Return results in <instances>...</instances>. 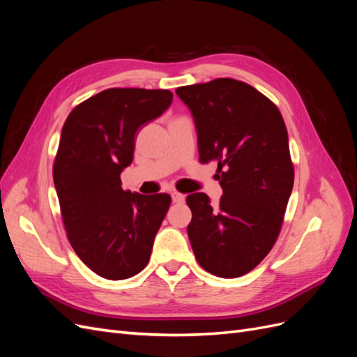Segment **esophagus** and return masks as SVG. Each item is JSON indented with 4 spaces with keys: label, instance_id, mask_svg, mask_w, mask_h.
<instances>
[{
    "label": "esophagus",
    "instance_id": "34e87169",
    "mask_svg": "<svg viewBox=\"0 0 357 357\" xmlns=\"http://www.w3.org/2000/svg\"><path fill=\"white\" fill-rule=\"evenodd\" d=\"M171 198H172V202H176V204L185 202V195H183V193H178V192H172Z\"/></svg>",
    "mask_w": 357,
    "mask_h": 357
}]
</instances>
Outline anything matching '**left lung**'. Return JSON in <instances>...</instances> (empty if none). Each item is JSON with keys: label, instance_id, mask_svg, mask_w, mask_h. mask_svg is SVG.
Returning <instances> with one entry per match:
<instances>
[{"label": "left lung", "instance_id": "1", "mask_svg": "<svg viewBox=\"0 0 357 357\" xmlns=\"http://www.w3.org/2000/svg\"><path fill=\"white\" fill-rule=\"evenodd\" d=\"M176 93L195 122L199 162H218L223 189L218 205L202 192L188 197L192 250L210 274L241 277L277 241L294 188L284 121L265 95L234 79L181 86Z\"/></svg>", "mask_w": 357, "mask_h": 357}]
</instances>
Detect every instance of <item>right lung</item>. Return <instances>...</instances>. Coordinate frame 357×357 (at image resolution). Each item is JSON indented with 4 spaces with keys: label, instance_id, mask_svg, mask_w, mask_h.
<instances>
[{
    "label": "right lung",
    "instance_id": "right-lung-1",
    "mask_svg": "<svg viewBox=\"0 0 357 357\" xmlns=\"http://www.w3.org/2000/svg\"><path fill=\"white\" fill-rule=\"evenodd\" d=\"M171 102L164 89H105L62 126L53 181L63 226L83 264L104 278L134 277L149 264L171 197L123 190L121 174L134 159L137 131Z\"/></svg>",
    "mask_w": 357,
    "mask_h": 357
}]
</instances>
